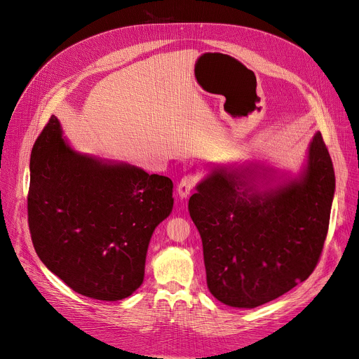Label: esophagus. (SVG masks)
<instances>
[{
    "instance_id": "esophagus-1",
    "label": "esophagus",
    "mask_w": 359,
    "mask_h": 359,
    "mask_svg": "<svg viewBox=\"0 0 359 359\" xmlns=\"http://www.w3.org/2000/svg\"><path fill=\"white\" fill-rule=\"evenodd\" d=\"M196 184V177L193 175H187L184 176L179 186H177V191H179V197L180 198H187L190 196V193L193 191V187Z\"/></svg>"
}]
</instances>
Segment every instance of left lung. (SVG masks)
<instances>
[{"label": "left lung", "mask_w": 359, "mask_h": 359, "mask_svg": "<svg viewBox=\"0 0 359 359\" xmlns=\"http://www.w3.org/2000/svg\"><path fill=\"white\" fill-rule=\"evenodd\" d=\"M189 213L209 291L236 309L278 298L314 271L328 231L335 175L317 132L297 173L264 163L213 165Z\"/></svg>", "instance_id": "1"}]
</instances>
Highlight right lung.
<instances>
[{"mask_svg":"<svg viewBox=\"0 0 359 359\" xmlns=\"http://www.w3.org/2000/svg\"><path fill=\"white\" fill-rule=\"evenodd\" d=\"M29 172V231L46 269L93 299L132 295L151 234L172 213V180L76 151L54 115L35 140Z\"/></svg>","mask_w":359,"mask_h":359,"instance_id":"right-lung-1","label":"right lung"}]
</instances>
